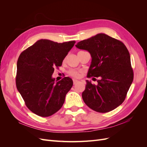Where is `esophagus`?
Here are the masks:
<instances>
[{
  "label": "esophagus",
  "instance_id": "esophagus-1",
  "mask_svg": "<svg viewBox=\"0 0 147 147\" xmlns=\"http://www.w3.org/2000/svg\"><path fill=\"white\" fill-rule=\"evenodd\" d=\"M73 82H74V84H76L77 83H78V81L77 80H75V79H73Z\"/></svg>",
  "mask_w": 147,
  "mask_h": 147
}]
</instances>
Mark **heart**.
Segmentation results:
<instances>
[{
	"instance_id": "obj_1",
	"label": "heart",
	"mask_w": 147,
	"mask_h": 147,
	"mask_svg": "<svg viewBox=\"0 0 147 147\" xmlns=\"http://www.w3.org/2000/svg\"><path fill=\"white\" fill-rule=\"evenodd\" d=\"M69 74L71 75V76L74 77H78L80 74L77 70H70L69 72Z\"/></svg>"
}]
</instances>
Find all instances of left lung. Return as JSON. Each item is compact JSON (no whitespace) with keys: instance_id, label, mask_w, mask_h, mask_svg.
<instances>
[{"instance_id":"obj_1","label":"left lung","mask_w":147,"mask_h":147,"mask_svg":"<svg viewBox=\"0 0 147 147\" xmlns=\"http://www.w3.org/2000/svg\"><path fill=\"white\" fill-rule=\"evenodd\" d=\"M75 46L88 51L91 56L87 77H100L96 85L86 80L82 92L84 103L100 113L118 107L125 99L134 78L126 47L122 42L102 33L80 41Z\"/></svg>"}]
</instances>
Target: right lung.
Wrapping results in <instances>:
<instances>
[{
    "label": "right lung",
    "mask_w": 147,
    "mask_h": 147,
    "mask_svg": "<svg viewBox=\"0 0 147 147\" xmlns=\"http://www.w3.org/2000/svg\"><path fill=\"white\" fill-rule=\"evenodd\" d=\"M75 43L41 39L21 53L17 61L16 88L34 113L50 117L63 106L73 81L66 77L55 82L52 75L55 67L61 66Z\"/></svg>",
    "instance_id": "add662e5"
}]
</instances>
